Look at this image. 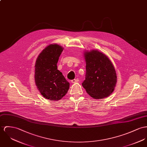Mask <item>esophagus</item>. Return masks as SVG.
I'll return each instance as SVG.
<instances>
[{
    "label": "esophagus",
    "mask_w": 147,
    "mask_h": 147,
    "mask_svg": "<svg viewBox=\"0 0 147 147\" xmlns=\"http://www.w3.org/2000/svg\"><path fill=\"white\" fill-rule=\"evenodd\" d=\"M79 82V79H74L71 80V82L72 83H76V82Z\"/></svg>",
    "instance_id": "1"
}]
</instances>
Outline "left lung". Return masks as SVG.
<instances>
[{"label":"left lung","mask_w":147,"mask_h":147,"mask_svg":"<svg viewBox=\"0 0 147 147\" xmlns=\"http://www.w3.org/2000/svg\"><path fill=\"white\" fill-rule=\"evenodd\" d=\"M84 55L86 74L82 86L94 98L102 99L109 96L114 90L117 80L111 61L97 50L87 52Z\"/></svg>","instance_id":"8db88e82"}]
</instances>
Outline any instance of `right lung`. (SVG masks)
<instances>
[{
  "label": "right lung",
  "mask_w": 147,
  "mask_h": 147,
  "mask_svg": "<svg viewBox=\"0 0 147 147\" xmlns=\"http://www.w3.org/2000/svg\"><path fill=\"white\" fill-rule=\"evenodd\" d=\"M62 51L61 46L50 45L42 50L36 61V85L41 94L51 101L61 100L69 88V83L57 68Z\"/></svg>",
  "instance_id": "right-lung-1"
}]
</instances>
